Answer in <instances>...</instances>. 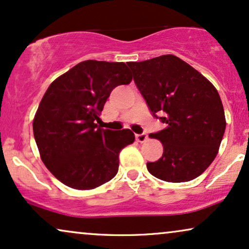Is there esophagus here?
<instances>
[{
  "mask_svg": "<svg viewBox=\"0 0 249 249\" xmlns=\"http://www.w3.org/2000/svg\"><path fill=\"white\" fill-rule=\"evenodd\" d=\"M136 141L137 142H140V143H143V142H145L146 140H148V135H146L145 133H142V134H136Z\"/></svg>",
  "mask_w": 249,
  "mask_h": 249,
  "instance_id": "34e87169",
  "label": "esophagus"
}]
</instances>
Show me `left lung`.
<instances>
[{"mask_svg":"<svg viewBox=\"0 0 249 249\" xmlns=\"http://www.w3.org/2000/svg\"><path fill=\"white\" fill-rule=\"evenodd\" d=\"M129 68L153 116L166 124L150 134L162 143L164 152L157 161L146 164L148 171L167 182L201 176L216 158L225 133L218 91L197 70L171 54L129 62Z\"/></svg>","mask_w":249,"mask_h":249,"instance_id":"8db88e82","label":"left lung"}]
</instances>
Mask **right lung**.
I'll return each mask as SVG.
<instances>
[{
  "label": "right lung",
  "mask_w": 249,
  "mask_h": 249,
  "mask_svg": "<svg viewBox=\"0 0 249 249\" xmlns=\"http://www.w3.org/2000/svg\"><path fill=\"white\" fill-rule=\"evenodd\" d=\"M131 79L124 62L88 60L48 87L33 120V134L41 160L66 186L93 189L116 176L120 151L135 135L130 129H103L96 122L113 89Z\"/></svg>",
  "instance_id": "add662e5"
}]
</instances>
